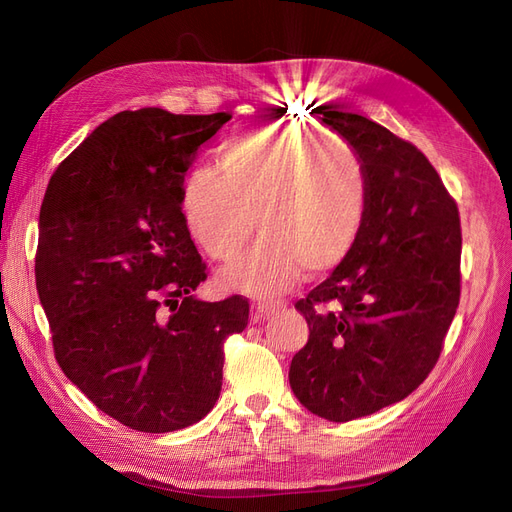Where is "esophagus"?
I'll list each match as a JSON object with an SVG mask.
<instances>
[{
  "instance_id": "1",
  "label": "esophagus",
  "mask_w": 512,
  "mask_h": 512,
  "mask_svg": "<svg viewBox=\"0 0 512 512\" xmlns=\"http://www.w3.org/2000/svg\"><path fill=\"white\" fill-rule=\"evenodd\" d=\"M254 307H256V316L260 320H267L275 314H280L282 309H286V303L284 301H258Z\"/></svg>"
}]
</instances>
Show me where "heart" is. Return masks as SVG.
Returning a JSON list of instances; mask_svg holds the SVG:
<instances>
[{
	"label": "heart",
	"mask_w": 512,
	"mask_h": 512,
	"mask_svg": "<svg viewBox=\"0 0 512 512\" xmlns=\"http://www.w3.org/2000/svg\"><path fill=\"white\" fill-rule=\"evenodd\" d=\"M218 174L196 166L181 181L179 211L192 241L209 258L230 262L256 228L262 239L222 273V282L254 297L280 294L303 269H337L359 243L371 183L363 156L344 138L314 128L250 126L215 149Z\"/></svg>",
	"instance_id": "1"
}]
</instances>
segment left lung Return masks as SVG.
Here are the masks:
<instances>
[{"instance_id": "8db88e82", "label": "left lung", "mask_w": 512, "mask_h": 512, "mask_svg": "<svg viewBox=\"0 0 512 512\" xmlns=\"http://www.w3.org/2000/svg\"><path fill=\"white\" fill-rule=\"evenodd\" d=\"M322 121L361 153L369 215L352 254L294 307L307 344L292 356L301 404L346 423L397 404L436 367L461 294V224L421 149L363 115Z\"/></svg>"}]
</instances>
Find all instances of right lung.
Here are the masks:
<instances>
[{
  "label": "right lung",
  "mask_w": 512,
  "mask_h": 512,
  "mask_svg": "<svg viewBox=\"0 0 512 512\" xmlns=\"http://www.w3.org/2000/svg\"><path fill=\"white\" fill-rule=\"evenodd\" d=\"M228 119L121 111L46 185L36 288L55 359L104 414L136 431L207 416L222 391L226 337L250 318L241 294L215 303L192 294L207 265L179 211L185 170Z\"/></svg>",
  "instance_id": "add662e5"
}]
</instances>
